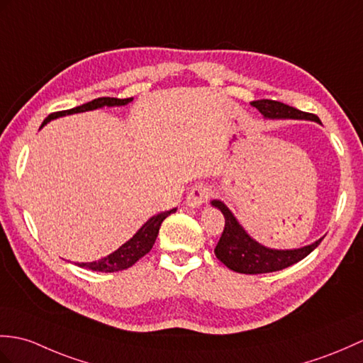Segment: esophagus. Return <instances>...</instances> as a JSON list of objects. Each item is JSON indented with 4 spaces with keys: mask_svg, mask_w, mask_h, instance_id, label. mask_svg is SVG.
Returning a JSON list of instances; mask_svg holds the SVG:
<instances>
[{
    "mask_svg": "<svg viewBox=\"0 0 363 363\" xmlns=\"http://www.w3.org/2000/svg\"><path fill=\"white\" fill-rule=\"evenodd\" d=\"M210 195H212V193H210V190L206 187V185H202V184L195 185V187L190 190L187 198H185V204H187L189 207H193V208L199 207L202 204H206Z\"/></svg>",
    "mask_w": 363,
    "mask_h": 363,
    "instance_id": "esophagus-1",
    "label": "esophagus"
}]
</instances>
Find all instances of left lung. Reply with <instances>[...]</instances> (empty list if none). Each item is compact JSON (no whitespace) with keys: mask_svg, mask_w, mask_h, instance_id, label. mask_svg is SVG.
Instances as JSON below:
<instances>
[{"mask_svg":"<svg viewBox=\"0 0 363 363\" xmlns=\"http://www.w3.org/2000/svg\"><path fill=\"white\" fill-rule=\"evenodd\" d=\"M250 105L255 106L266 119H300L320 123V119L315 114L300 111L297 108L277 102V100H254ZM212 206L221 210L225 220L221 238L215 247V255L223 264L235 272L254 275L281 271V269L296 264L308 257L323 240L320 238L318 241L309 244V246L300 249H269L249 237L247 232L242 229L237 218L233 216L224 202L213 199Z\"/></svg>","mask_w":363,"mask_h":363,"instance_id":"1","label":"left lung"}]
</instances>
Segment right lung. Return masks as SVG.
I'll return each instance as SVG.
<instances>
[{"instance_id": "right-lung-1", "label": "right lung", "mask_w": 363, "mask_h": 363, "mask_svg": "<svg viewBox=\"0 0 363 363\" xmlns=\"http://www.w3.org/2000/svg\"><path fill=\"white\" fill-rule=\"evenodd\" d=\"M131 100H133V97H130V99L99 97V99L91 100V102H88V104L66 109V111H57V113L49 114L43 121V123H41V126H45L52 119H57V117H62L66 114L91 111V109H97L102 106H122V105L130 104ZM174 212H176V208H172V210H167V212L151 216L150 220L143 224L136 233H134V237L131 240L122 244V246L117 250H114L113 254H109L108 257L99 259V261H92V263H77V266L91 269V271H97V272H117V271H123V269L131 267L138 259H140L143 255H147L151 250V247H153V244L157 238V233H159V229H161L162 221L168 215H172Z\"/></svg>"}]
</instances>
